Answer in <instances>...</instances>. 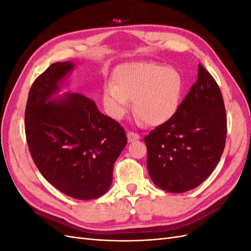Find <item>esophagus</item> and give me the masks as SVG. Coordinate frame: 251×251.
Segmentation results:
<instances>
[{
  "mask_svg": "<svg viewBox=\"0 0 251 251\" xmlns=\"http://www.w3.org/2000/svg\"><path fill=\"white\" fill-rule=\"evenodd\" d=\"M126 137H127L128 142H132V141L140 139V136L137 133H134V132H127Z\"/></svg>",
  "mask_w": 251,
  "mask_h": 251,
  "instance_id": "34e87169",
  "label": "esophagus"
}]
</instances>
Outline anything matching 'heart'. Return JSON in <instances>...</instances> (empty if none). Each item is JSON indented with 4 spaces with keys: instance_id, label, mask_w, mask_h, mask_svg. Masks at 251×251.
Instances as JSON below:
<instances>
[{
    "instance_id": "1",
    "label": "heart",
    "mask_w": 251,
    "mask_h": 251,
    "mask_svg": "<svg viewBox=\"0 0 251 251\" xmlns=\"http://www.w3.org/2000/svg\"><path fill=\"white\" fill-rule=\"evenodd\" d=\"M183 79L174 68L151 63H131L120 66L114 73V83L103 87L104 109L114 119L123 118L133 107L144 124L158 126L172 118L177 112Z\"/></svg>"
}]
</instances>
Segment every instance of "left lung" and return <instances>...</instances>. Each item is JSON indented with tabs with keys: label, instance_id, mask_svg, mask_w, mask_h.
Masks as SVG:
<instances>
[{
	"label": "left lung",
	"instance_id": "left-lung-1",
	"mask_svg": "<svg viewBox=\"0 0 251 251\" xmlns=\"http://www.w3.org/2000/svg\"><path fill=\"white\" fill-rule=\"evenodd\" d=\"M226 134L221 91L199 64L197 81L175 115L144 137L151 181L174 194L200 185L221 158Z\"/></svg>",
	"mask_w": 251,
	"mask_h": 251
}]
</instances>
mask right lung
I'll return each instance as SVG.
<instances>
[{
  "mask_svg": "<svg viewBox=\"0 0 251 251\" xmlns=\"http://www.w3.org/2000/svg\"><path fill=\"white\" fill-rule=\"evenodd\" d=\"M71 62L54 63L30 89L25 131L30 154L41 174L65 195L96 199L112 183L113 166L126 146L118 123L78 93L60 94L74 70Z\"/></svg>",
  "mask_w": 251,
  "mask_h": 251,
  "instance_id": "obj_1",
  "label": "right lung"
}]
</instances>
